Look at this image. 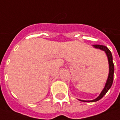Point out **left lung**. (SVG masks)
<instances>
[{
	"label": "left lung",
	"mask_w": 120,
	"mask_h": 120,
	"mask_svg": "<svg viewBox=\"0 0 120 120\" xmlns=\"http://www.w3.org/2000/svg\"><path fill=\"white\" fill-rule=\"evenodd\" d=\"M93 46L94 47H95V48L101 49V50H103V51H104L106 52L107 57H108V60H109V77H108V79L107 80L104 89L103 90V91L101 92V94L99 95V96H98V98L95 99L94 100H92V101H82V100H80V101H83V102H95V101H98L99 99H101V98H103L104 95L107 94L108 90L112 86V84L113 82V79H114V63H113L112 61V53H111L110 51L107 48L106 46L102 45H94Z\"/></svg>",
	"instance_id": "8db88e82"
}]
</instances>
